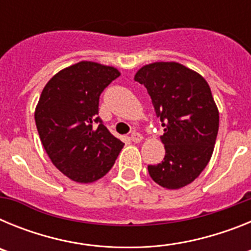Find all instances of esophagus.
<instances>
[{
	"label": "esophagus",
	"instance_id": "34e87169",
	"mask_svg": "<svg viewBox=\"0 0 251 251\" xmlns=\"http://www.w3.org/2000/svg\"><path fill=\"white\" fill-rule=\"evenodd\" d=\"M129 138H130V141L134 142V143H139V142H141L142 139H143V137H142L141 133H138V132H133L132 134H130Z\"/></svg>",
	"mask_w": 251,
	"mask_h": 251
}]
</instances>
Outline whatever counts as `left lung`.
<instances>
[{
    "label": "left lung",
    "instance_id": "8db88e82",
    "mask_svg": "<svg viewBox=\"0 0 251 251\" xmlns=\"http://www.w3.org/2000/svg\"><path fill=\"white\" fill-rule=\"evenodd\" d=\"M134 80L147 88L165 133V158L148 166L150 176L168 190L185 187L200 176L214 152L219 110L207 81L178 63L145 65Z\"/></svg>",
    "mask_w": 251,
    "mask_h": 251
}]
</instances>
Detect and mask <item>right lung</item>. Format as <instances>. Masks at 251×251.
I'll return each instance as SVG.
<instances>
[{
    "mask_svg": "<svg viewBox=\"0 0 251 251\" xmlns=\"http://www.w3.org/2000/svg\"><path fill=\"white\" fill-rule=\"evenodd\" d=\"M119 75L113 66L80 61L55 74L40 95L35 122L41 143L55 167L75 182L105 176L123 148L98 117L101 92Z\"/></svg>",
    "mask_w": 251,
    "mask_h": 251,
    "instance_id": "obj_1",
    "label": "right lung"
}]
</instances>
